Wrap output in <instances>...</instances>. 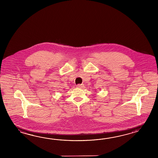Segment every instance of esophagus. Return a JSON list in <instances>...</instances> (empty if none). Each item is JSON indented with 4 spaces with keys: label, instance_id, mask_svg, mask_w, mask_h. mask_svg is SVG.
Returning a JSON list of instances; mask_svg holds the SVG:
<instances>
[{
    "label": "esophagus",
    "instance_id": "34e87169",
    "mask_svg": "<svg viewBox=\"0 0 158 158\" xmlns=\"http://www.w3.org/2000/svg\"><path fill=\"white\" fill-rule=\"evenodd\" d=\"M84 87V84H78L77 85V87L78 88H82Z\"/></svg>",
    "mask_w": 158,
    "mask_h": 158
}]
</instances>
